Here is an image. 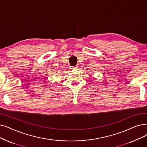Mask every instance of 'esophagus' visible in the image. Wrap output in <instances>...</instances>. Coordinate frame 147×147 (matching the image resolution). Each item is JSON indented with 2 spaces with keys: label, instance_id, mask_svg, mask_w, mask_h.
Segmentation results:
<instances>
[{
  "label": "esophagus",
  "instance_id": "1",
  "mask_svg": "<svg viewBox=\"0 0 147 147\" xmlns=\"http://www.w3.org/2000/svg\"><path fill=\"white\" fill-rule=\"evenodd\" d=\"M78 67V66H73V67H72V69H77Z\"/></svg>",
  "mask_w": 147,
  "mask_h": 147
}]
</instances>
